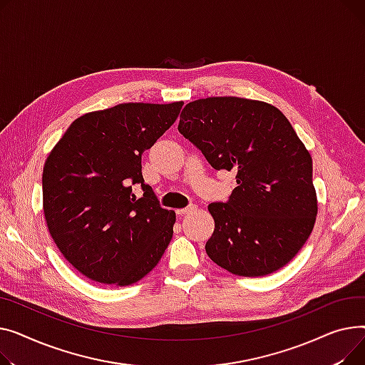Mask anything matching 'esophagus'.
Wrapping results in <instances>:
<instances>
[{"instance_id": "obj_1", "label": "esophagus", "mask_w": 365, "mask_h": 365, "mask_svg": "<svg viewBox=\"0 0 365 365\" xmlns=\"http://www.w3.org/2000/svg\"><path fill=\"white\" fill-rule=\"evenodd\" d=\"M195 205H188L187 207H182V209H177V215H180V217H182V215H185V213H188V212H191V210H195Z\"/></svg>"}]
</instances>
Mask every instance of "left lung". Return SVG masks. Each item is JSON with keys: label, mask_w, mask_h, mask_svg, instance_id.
<instances>
[{"label": "left lung", "mask_w": 365, "mask_h": 365, "mask_svg": "<svg viewBox=\"0 0 365 365\" xmlns=\"http://www.w3.org/2000/svg\"><path fill=\"white\" fill-rule=\"evenodd\" d=\"M178 131L213 169L237 173L228 200L207 206L209 258L243 277L290 262L314 228L317 195L311 155L287 118L264 101L209 97L184 107Z\"/></svg>", "instance_id": "left-lung-1"}]
</instances>
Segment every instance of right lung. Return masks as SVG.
<instances>
[{
    "label": "right lung",
    "instance_id": "right-lung-1",
    "mask_svg": "<svg viewBox=\"0 0 365 365\" xmlns=\"http://www.w3.org/2000/svg\"><path fill=\"white\" fill-rule=\"evenodd\" d=\"M182 101L123 103L78 118L47 158L44 215L64 258L103 284L152 271L174 234L175 212L144 182L141 156L173 125ZM140 185L143 196L133 195Z\"/></svg>",
    "mask_w": 365,
    "mask_h": 365
}]
</instances>
